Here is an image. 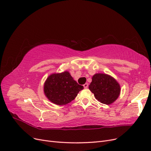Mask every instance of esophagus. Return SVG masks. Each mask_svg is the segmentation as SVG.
I'll return each mask as SVG.
<instances>
[{
    "label": "esophagus",
    "instance_id": "obj_1",
    "mask_svg": "<svg viewBox=\"0 0 151 151\" xmlns=\"http://www.w3.org/2000/svg\"><path fill=\"white\" fill-rule=\"evenodd\" d=\"M83 86H84V88H88V83H85V84L83 85Z\"/></svg>",
    "mask_w": 151,
    "mask_h": 151
}]
</instances>
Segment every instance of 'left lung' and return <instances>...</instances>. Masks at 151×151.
Listing matches in <instances>:
<instances>
[{
  "label": "left lung",
  "mask_w": 151,
  "mask_h": 151,
  "mask_svg": "<svg viewBox=\"0 0 151 151\" xmlns=\"http://www.w3.org/2000/svg\"><path fill=\"white\" fill-rule=\"evenodd\" d=\"M89 89L96 99L104 104L113 103L120 95L119 84L112 76L103 73L94 75Z\"/></svg>",
  "instance_id": "obj_1"
}]
</instances>
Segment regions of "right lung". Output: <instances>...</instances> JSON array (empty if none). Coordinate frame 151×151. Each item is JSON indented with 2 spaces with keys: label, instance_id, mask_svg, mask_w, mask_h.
I'll use <instances>...</instances> for the list:
<instances>
[{
  "label": "right lung",
  "instance_id": "add662e5",
  "mask_svg": "<svg viewBox=\"0 0 151 151\" xmlns=\"http://www.w3.org/2000/svg\"><path fill=\"white\" fill-rule=\"evenodd\" d=\"M68 71L50 75L45 81L44 91L48 99L58 106L70 103L83 89Z\"/></svg>",
  "mask_w": 151,
  "mask_h": 151
}]
</instances>
